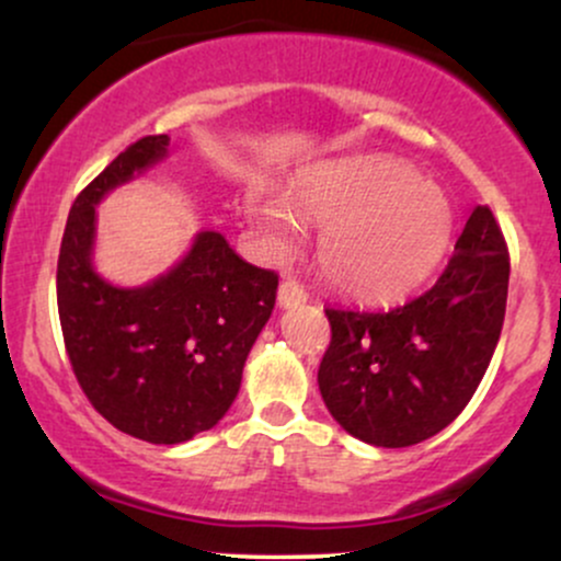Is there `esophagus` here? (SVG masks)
Masks as SVG:
<instances>
[{
    "instance_id": "34e87169",
    "label": "esophagus",
    "mask_w": 561,
    "mask_h": 561,
    "mask_svg": "<svg viewBox=\"0 0 561 561\" xmlns=\"http://www.w3.org/2000/svg\"><path fill=\"white\" fill-rule=\"evenodd\" d=\"M306 298H308V293H306V287L300 285L298 279H285L279 285V306L282 308H289V306H300V302H306Z\"/></svg>"
}]
</instances>
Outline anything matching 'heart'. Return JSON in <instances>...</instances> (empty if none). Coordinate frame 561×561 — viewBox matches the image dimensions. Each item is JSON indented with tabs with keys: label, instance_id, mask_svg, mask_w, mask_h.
Wrapping results in <instances>:
<instances>
[{
	"label": "heart",
	"instance_id": "b5f03b06",
	"mask_svg": "<svg viewBox=\"0 0 561 561\" xmlns=\"http://www.w3.org/2000/svg\"><path fill=\"white\" fill-rule=\"evenodd\" d=\"M244 210L279 250L298 237V218L324 227L321 272L340 293L366 302H390L420 287L454 234L448 197L396 160L308 171L287 186V203L250 190Z\"/></svg>",
	"mask_w": 561,
	"mask_h": 561
}]
</instances>
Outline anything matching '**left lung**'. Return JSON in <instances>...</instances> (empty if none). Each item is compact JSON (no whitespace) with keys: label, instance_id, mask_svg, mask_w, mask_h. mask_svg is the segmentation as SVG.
Listing matches in <instances>:
<instances>
[{"label":"left lung","instance_id":"obj_1","mask_svg":"<svg viewBox=\"0 0 561 561\" xmlns=\"http://www.w3.org/2000/svg\"><path fill=\"white\" fill-rule=\"evenodd\" d=\"M508 250L493 210L478 205L448 266L392 311L327 308L332 340L319 390L345 433L379 448L427 440L465 411L501 337Z\"/></svg>","mask_w":561,"mask_h":561}]
</instances>
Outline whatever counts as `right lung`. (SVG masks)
Segmentation results:
<instances>
[{
  "label": "right lung",
  "mask_w": 561,
  "mask_h": 561,
  "mask_svg": "<svg viewBox=\"0 0 561 561\" xmlns=\"http://www.w3.org/2000/svg\"><path fill=\"white\" fill-rule=\"evenodd\" d=\"M141 137L76 197L57 259V311L83 396L121 433L173 446L218 424L274 311L279 276L199 231L169 274L115 287L92 266L96 205L169 152Z\"/></svg>",
  "instance_id": "obj_1"
}]
</instances>
